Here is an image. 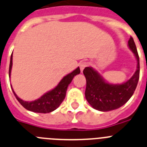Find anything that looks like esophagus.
Listing matches in <instances>:
<instances>
[{
  "mask_svg": "<svg viewBox=\"0 0 147 147\" xmlns=\"http://www.w3.org/2000/svg\"><path fill=\"white\" fill-rule=\"evenodd\" d=\"M88 65V62H82L81 64H80V71H81V72H83V70L84 69V68H85V67H86Z\"/></svg>",
  "mask_w": 147,
  "mask_h": 147,
  "instance_id": "obj_1",
  "label": "esophagus"
}]
</instances>
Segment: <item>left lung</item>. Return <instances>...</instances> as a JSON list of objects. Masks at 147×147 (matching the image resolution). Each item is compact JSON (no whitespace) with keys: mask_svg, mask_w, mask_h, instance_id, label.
Returning <instances> with one entry per match:
<instances>
[{"mask_svg":"<svg viewBox=\"0 0 147 147\" xmlns=\"http://www.w3.org/2000/svg\"><path fill=\"white\" fill-rule=\"evenodd\" d=\"M128 47L137 60V69L127 81L121 84L109 83L92 67L83 69L86 79V99L93 108L100 111H109L125 105L130 99L139 80V56L133 37L128 41Z\"/></svg>","mask_w":147,"mask_h":147,"instance_id":"left-lung-1","label":"left lung"}]
</instances>
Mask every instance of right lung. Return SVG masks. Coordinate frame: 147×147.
I'll list each match as a JSON object with an SVG mask.
<instances>
[{
	"label": "right lung",
	"instance_id": "right-lung-1",
	"mask_svg": "<svg viewBox=\"0 0 147 147\" xmlns=\"http://www.w3.org/2000/svg\"><path fill=\"white\" fill-rule=\"evenodd\" d=\"M11 67H12V54L11 55L10 64H9V78L11 77ZM80 68L78 67L77 69H75V70L72 71L71 73L68 74L66 76H64L61 79V80L59 82L57 86L55 87L53 89L47 92V93L44 94L41 97H39L37 100H34V101L28 102L21 100L20 97H18V95L16 94L15 92H14L11 85V87L12 88L13 93H14V96L17 98V100H18V102L26 109L28 110V111H31L35 112V113H51V112L55 111L56 108H59V105L61 104L64 99L65 98L66 92H67V90L69 85L72 82L74 77L75 75L80 74Z\"/></svg>",
	"mask_w": 147,
	"mask_h": 147
}]
</instances>
